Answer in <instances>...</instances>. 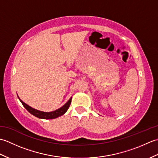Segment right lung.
I'll return each mask as SVG.
<instances>
[{
	"instance_id": "add662e5",
	"label": "right lung",
	"mask_w": 158,
	"mask_h": 158,
	"mask_svg": "<svg viewBox=\"0 0 158 158\" xmlns=\"http://www.w3.org/2000/svg\"><path fill=\"white\" fill-rule=\"evenodd\" d=\"M18 98L20 100V102H22L23 106L25 107V109L27 110L29 113H31L32 115H35L36 117H39V118L45 119H55V118H57V117L64 115V114L66 112V110L69 109L70 103H71V99H72V98H70L69 101L67 102L63 106H62L61 108L57 109V110H54V111L47 113V112L40 111V110L33 109V108H32V107L28 106V105H26V103L23 102L21 99H19V97H18Z\"/></svg>"
}]
</instances>
